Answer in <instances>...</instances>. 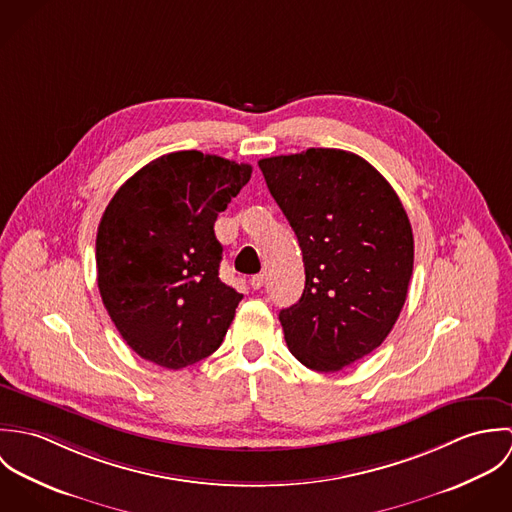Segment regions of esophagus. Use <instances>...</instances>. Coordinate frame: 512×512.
<instances>
[{"mask_svg":"<svg viewBox=\"0 0 512 512\" xmlns=\"http://www.w3.org/2000/svg\"><path fill=\"white\" fill-rule=\"evenodd\" d=\"M264 284H266V278H264V274H258V276H252V278H250V286H252L254 290H260V288H264Z\"/></svg>","mask_w":512,"mask_h":512,"instance_id":"1","label":"esophagus"}]
</instances>
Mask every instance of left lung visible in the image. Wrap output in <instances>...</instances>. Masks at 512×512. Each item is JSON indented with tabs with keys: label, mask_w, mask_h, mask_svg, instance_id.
<instances>
[{
	"label": "left lung",
	"mask_w": 512,
	"mask_h": 512,
	"mask_svg": "<svg viewBox=\"0 0 512 512\" xmlns=\"http://www.w3.org/2000/svg\"><path fill=\"white\" fill-rule=\"evenodd\" d=\"M297 236L305 288L280 311L301 365L337 372L392 331L414 268V236L390 183L363 157L329 147L258 161Z\"/></svg>",
	"instance_id": "8db88e82"
}]
</instances>
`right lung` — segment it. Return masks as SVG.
Returning <instances> with one entry per match:
<instances>
[{
    "label": "right lung",
    "mask_w": 512,
    "mask_h": 512,
    "mask_svg": "<svg viewBox=\"0 0 512 512\" xmlns=\"http://www.w3.org/2000/svg\"><path fill=\"white\" fill-rule=\"evenodd\" d=\"M252 165L197 149L161 155L108 203L96 234L102 303L149 363L179 370L213 355L242 293L219 278L215 220Z\"/></svg>",
    "instance_id": "right-lung-1"
}]
</instances>
